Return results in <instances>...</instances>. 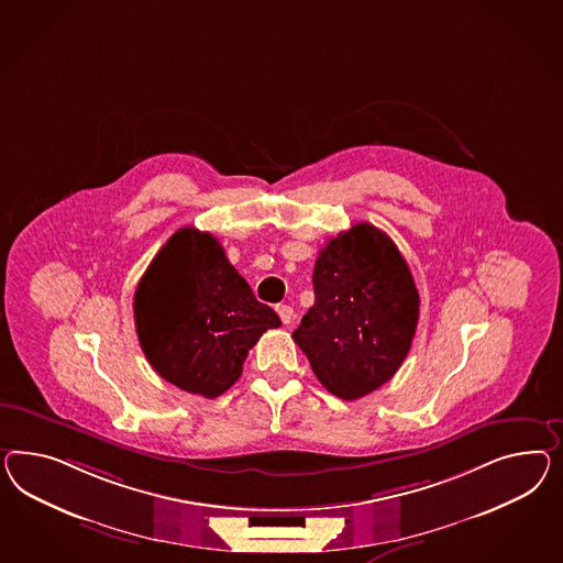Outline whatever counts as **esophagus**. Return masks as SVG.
<instances>
[{"label":"esophagus","instance_id":"obj_1","mask_svg":"<svg viewBox=\"0 0 563 563\" xmlns=\"http://www.w3.org/2000/svg\"><path fill=\"white\" fill-rule=\"evenodd\" d=\"M276 311H278V316H280V321L285 323V325H289L295 320V311H292V307L290 305H278L276 307Z\"/></svg>","mask_w":563,"mask_h":563}]
</instances>
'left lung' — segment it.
<instances>
[{"label": "left lung", "mask_w": 563, "mask_h": 563, "mask_svg": "<svg viewBox=\"0 0 563 563\" xmlns=\"http://www.w3.org/2000/svg\"><path fill=\"white\" fill-rule=\"evenodd\" d=\"M316 303L292 340L321 385L358 399L391 379L411 349L420 295L408 262L387 233L356 223L321 247Z\"/></svg>", "instance_id": "8db88e82"}]
</instances>
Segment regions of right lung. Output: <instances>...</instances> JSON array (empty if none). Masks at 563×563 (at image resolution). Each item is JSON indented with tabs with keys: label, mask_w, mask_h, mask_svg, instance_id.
Wrapping results in <instances>:
<instances>
[{
	"label": "right lung",
	"mask_w": 563,
	"mask_h": 563,
	"mask_svg": "<svg viewBox=\"0 0 563 563\" xmlns=\"http://www.w3.org/2000/svg\"><path fill=\"white\" fill-rule=\"evenodd\" d=\"M135 328L150 365L195 396L219 397L240 379L260 335L280 320L260 303L221 243L178 229L135 290Z\"/></svg>",
	"instance_id": "obj_1"
}]
</instances>
